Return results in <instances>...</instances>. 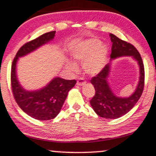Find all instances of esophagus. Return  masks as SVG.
Returning <instances> with one entry per match:
<instances>
[{
  "label": "esophagus",
  "mask_w": 156,
  "mask_h": 156,
  "mask_svg": "<svg viewBox=\"0 0 156 156\" xmlns=\"http://www.w3.org/2000/svg\"><path fill=\"white\" fill-rule=\"evenodd\" d=\"M85 83H86V81H85V80L83 79V78H78V81H77L76 84L78 85V86H82V85L84 84Z\"/></svg>",
  "instance_id": "obj_1"
}]
</instances>
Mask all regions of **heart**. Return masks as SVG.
I'll return each instance as SVG.
<instances>
[{
	"instance_id": "heart-1",
	"label": "heart",
	"mask_w": 156,
	"mask_h": 156,
	"mask_svg": "<svg viewBox=\"0 0 156 156\" xmlns=\"http://www.w3.org/2000/svg\"><path fill=\"white\" fill-rule=\"evenodd\" d=\"M108 55V47L101 44L98 39H89L80 43L72 52L75 61H83V69L89 75L100 73L105 65ZM66 66L70 72H76L78 66L74 62L66 61Z\"/></svg>"
}]
</instances>
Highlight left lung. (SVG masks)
<instances>
[{
  "label": "left lung",
  "instance_id": "1",
  "mask_svg": "<svg viewBox=\"0 0 156 156\" xmlns=\"http://www.w3.org/2000/svg\"><path fill=\"white\" fill-rule=\"evenodd\" d=\"M109 36L112 43L111 58L114 59L121 56H132L138 61L140 68L138 86L134 93L128 98L115 96L109 88L107 83V78L110 70L109 64L106 65L100 73L90 80L95 90V95L90 100V104L94 111L100 117L115 119L127 113L141 98L144 87V66L141 55L134 46L119 38L113 34H109Z\"/></svg>",
  "mask_w": 156,
  "mask_h": 156
}]
</instances>
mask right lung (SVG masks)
<instances>
[{
	"label": "right lung",
	"instance_id": "1",
	"mask_svg": "<svg viewBox=\"0 0 156 156\" xmlns=\"http://www.w3.org/2000/svg\"><path fill=\"white\" fill-rule=\"evenodd\" d=\"M55 31L47 32L26 43L17 52L12 64L11 87L13 96L20 108L27 115L39 121L53 119L61 111L68 92L75 86V80L55 78L43 89L26 91L20 85L16 76V63L18 58L26 55L54 38Z\"/></svg>",
	"mask_w": 156,
	"mask_h": 156
}]
</instances>
